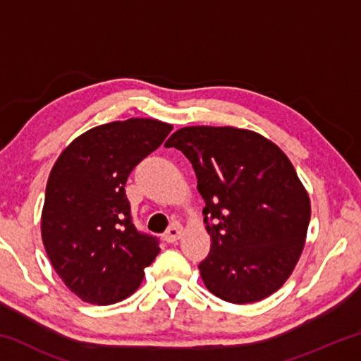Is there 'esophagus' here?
<instances>
[{
    "label": "esophagus",
    "mask_w": 361,
    "mask_h": 361,
    "mask_svg": "<svg viewBox=\"0 0 361 361\" xmlns=\"http://www.w3.org/2000/svg\"><path fill=\"white\" fill-rule=\"evenodd\" d=\"M180 235H181L180 226H170V228L166 231V234H164V240L169 243H173L180 239Z\"/></svg>",
    "instance_id": "obj_1"
}]
</instances>
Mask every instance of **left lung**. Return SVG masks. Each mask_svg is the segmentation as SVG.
Masks as SVG:
<instances>
[{
  "mask_svg": "<svg viewBox=\"0 0 361 361\" xmlns=\"http://www.w3.org/2000/svg\"><path fill=\"white\" fill-rule=\"evenodd\" d=\"M192 164L212 247L199 264L209 291L232 304L261 301L302 253L310 200L290 159L271 140L235 127L194 126L166 142Z\"/></svg>",
  "mask_w": 361,
  "mask_h": 361,
  "instance_id": "8db88e82",
  "label": "left lung"
}]
</instances>
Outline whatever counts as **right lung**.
<instances>
[{"label": "right lung", "mask_w": 361, "mask_h": 361, "mask_svg": "<svg viewBox=\"0 0 361 361\" xmlns=\"http://www.w3.org/2000/svg\"><path fill=\"white\" fill-rule=\"evenodd\" d=\"M172 129L145 118L109 122L73 140L54 164L41 237L59 277L82 301L129 298L161 252L156 237L133 226L124 186Z\"/></svg>", "instance_id": "obj_1"}]
</instances>
